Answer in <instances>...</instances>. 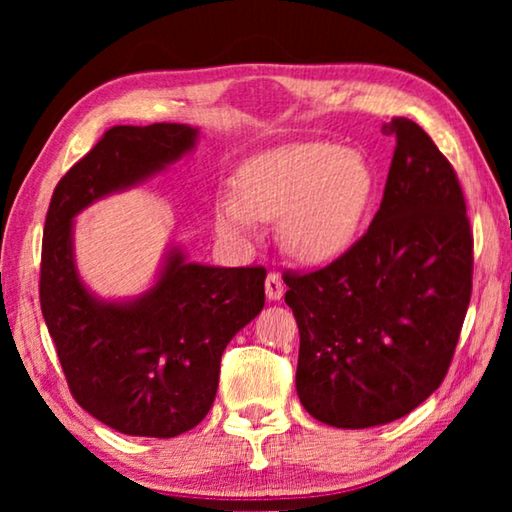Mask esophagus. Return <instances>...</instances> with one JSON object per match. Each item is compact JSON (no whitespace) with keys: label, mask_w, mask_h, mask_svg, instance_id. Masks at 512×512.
Here are the masks:
<instances>
[{"label":"esophagus","mask_w":512,"mask_h":512,"mask_svg":"<svg viewBox=\"0 0 512 512\" xmlns=\"http://www.w3.org/2000/svg\"><path fill=\"white\" fill-rule=\"evenodd\" d=\"M282 293H284L282 277L277 273H268V277H266V298L268 300H280Z\"/></svg>","instance_id":"34e87169"}]
</instances>
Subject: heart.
Here are the masks:
<instances>
[{
    "instance_id": "1",
    "label": "heart",
    "mask_w": 512,
    "mask_h": 512,
    "mask_svg": "<svg viewBox=\"0 0 512 512\" xmlns=\"http://www.w3.org/2000/svg\"><path fill=\"white\" fill-rule=\"evenodd\" d=\"M239 198L216 207L230 237L253 235L255 221H280V241L302 262H325L350 246L370 203L372 173L357 151L332 142H293L239 169Z\"/></svg>"
}]
</instances>
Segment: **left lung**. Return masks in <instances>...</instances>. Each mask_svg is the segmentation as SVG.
<instances>
[{
	"label": "left lung",
	"mask_w": 512,
	"mask_h": 512,
	"mask_svg": "<svg viewBox=\"0 0 512 512\" xmlns=\"http://www.w3.org/2000/svg\"><path fill=\"white\" fill-rule=\"evenodd\" d=\"M363 237L318 271L284 273L300 329L296 388L316 420L368 429L443 384L472 296L474 239L456 171L411 119Z\"/></svg>",
	"instance_id": "left-lung-1"
}]
</instances>
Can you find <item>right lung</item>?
Here are the masks:
<instances>
[{
    "label": "right lung",
    "instance_id": "right-lung-1",
    "mask_svg": "<svg viewBox=\"0 0 512 512\" xmlns=\"http://www.w3.org/2000/svg\"><path fill=\"white\" fill-rule=\"evenodd\" d=\"M187 124L112 126L51 196L40 262V307L69 393L128 436L173 438L201 422L219 388L221 354L264 307V266L185 262L173 248L155 287L103 302L74 264L72 219L99 198L167 169L194 149Z\"/></svg>",
    "mask_w": 512,
    "mask_h": 512
}]
</instances>
